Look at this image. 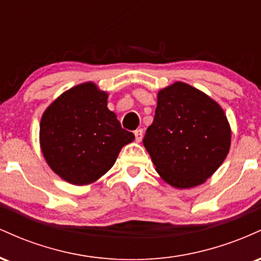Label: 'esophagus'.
<instances>
[{
  "label": "esophagus",
  "instance_id": "34e87169",
  "mask_svg": "<svg viewBox=\"0 0 261 261\" xmlns=\"http://www.w3.org/2000/svg\"><path fill=\"white\" fill-rule=\"evenodd\" d=\"M135 140L137 141V142H141V140H142L143 137V130L142 128H137V130H135Z\"/></svg>",
  "mask_w": 261,
  "mask_h": 261
}]
</instances>
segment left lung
I'll return each instance as SVG.
<instances>
[{
    "mask_svg": "<svg viewBox=\"0 0 261 261\" xmlns=\"http://www.w3.org/2000/svg\"><path fill=\"white\" fill-rule=\"evenodd\" d=\"M143 145L168 184L193 188L222 164L229 151L230 128L216 101L176 82L158 93L154 119Z\"/></svg>",
    "mask_w": 261,
    "mask_h": 261,
    "instance_id": "left-lung-1",
    "label": "left lung"
}]
</instances>
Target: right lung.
I'll list each match as a JSON object with an SVG mask.
<instances>
[{
	"instance_id": "add662e5",
	"label": "right lung",
	"mask_w": 261,
	"mask_h": 261,
	"mask_svg": "<svg viewBox=\"0 0 261 261\" xmlns=\"http://www.w3.org/2000/svg\"><path fill=\"white\" fill-rule=\"evenodd\" d=\"M108 94L83 83L61 94L40 121L41 151L47 164L66 181L86 185L104 175L119 152L133 142L107 108Z\"/></svg>"
}]
</instances>
